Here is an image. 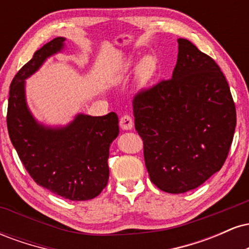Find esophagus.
Segmentation results:
<instances>
[{"instance_id":"34e87169","label":"esophagus","mask_w":249,"mask_h":249,"mask_svg":"<svg viewBox=\"0 0 249 249\" xmlns=\"http://www.w3.org/2000/svg\"><path fill=\"white\" fill-rule=\"evenodd\" d=\"M119 124H121L122 130H124V131L132 130V128H133V121H132V118H131V117L127 116V115H125V116L122 117L121 122H119Z\"/></svg>"}]
</instances>
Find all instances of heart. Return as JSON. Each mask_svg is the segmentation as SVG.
Returning a JSON list of instances; mask_svg holds the SVG:
<instances>
[{"instance_id":"heart-1","label":"heart","mask_w":249,"mask_h":249,"mask_svg":"<svg viewBox=\"0 0 249 249\" xmlns=\"http://www.w3.org/2000/svg\"><path fill=\"white\" fill-rule=\"evenodd\" d=\"M131 67V61H128L126 68ZM157 71V59L154 56L147 55L142 57L141 62L137 65V71H136V78L137 82L141 85L146 84L151 78L154 76Z\"/></svg>"}]
</instances>
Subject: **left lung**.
<instances>
[{
    "mask_svg": "<svg viewBox=\"0 0 249 249\" xmlns=\"http://www.w3.org/2000/svg\"><path fill=\"white\" fill-rule=\"evenodd\" d=\"M151 181L167 193L194 190L220 171L236 125L230 87L219 65L178 38L172 78L133 99Z\"/></svg>",
    "mask_w": 249,
    "mask_h": 249,
    "instance_id": "obj_1",
    "label": "left lung"
}]
</instances>
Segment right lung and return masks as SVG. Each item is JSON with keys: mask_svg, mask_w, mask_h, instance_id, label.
Instances as JSON below:
<instances>
[{"mask_svg": "<svg viewBox=\"0 0 249 249\" xmlns=\"http://www.w3.org/2000/svg\"><path fill=\"white\" fill-rule=\"evenodd\" d=\"M56 37L34 53L10 84L7 125L22 164L37 185L73 201L96 198L108 180V150L119 133L115 112L93 117L77 113L63 126H50L31 113L25 79L65 48Z\"/></svg>", "mask_w": 249, "mask_h": 249, "instance_id": "1", "label": "right lung"}]
</instances>
